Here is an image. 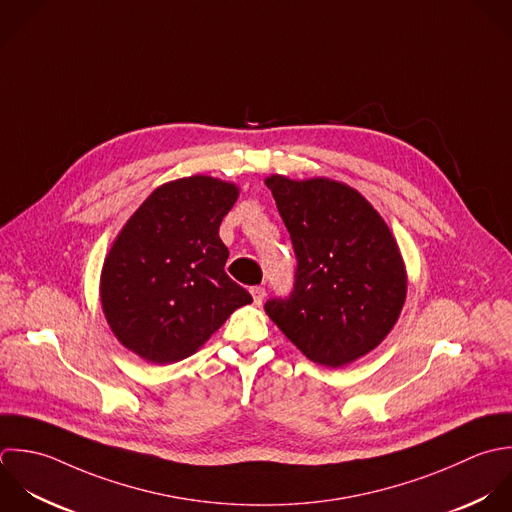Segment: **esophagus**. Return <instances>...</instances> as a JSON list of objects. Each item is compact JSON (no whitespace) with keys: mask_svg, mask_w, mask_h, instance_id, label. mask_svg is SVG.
<instances>
[{"mask_svg":"<svg viewBox=\"0 0 512 512\" xmlns=\"http://www.w3.org/2000/svg\"><path fill=\"white\" fill-rule=\"evenodd\" d=\"M251 297H253V303L255 305H261L263 299H265V289L263 287H251Z\"/></svg>","mask_w":512,"mask_h":512,"instance_id":"1","label":"esophagus"}]
</instances>
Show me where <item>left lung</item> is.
<instances>
[{
    "mask_svg": "<svg viewBox=\"0 0 512 512\" xmlns=\"http://www.w3.org/2000/svg\"><path fill=\"white\" fill-rule=\"evenodd\" d=\"M297 257L287 299L265 311L313 363L343 367L373 351L395 327L407 297L399 245L377 209L327 177L265 179Z\"/></svg>",
    "mask_w": 512,
    "mask_h": 512,
    "instance_id": "left-lung-1",
    "label": "left lung"
}]
</instances>
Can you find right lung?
<instances>
[{"label":"right lung","mask_w":512,"mask_h":512,"mask_svg":"<svg viewBox=\"0 0 512 512\" xmlns=\"http://www.w3.org/2000/svg\"><path fill=\"white\" fill-rule=\"evenodd\" d=\"M239 187L191 175L157 187L115 237L101 269V307L117 341L167 365L193 355L251 295L225 273L219 225Z\"/></svg>","instance_id":"right-lung-1"}]
</instances>
